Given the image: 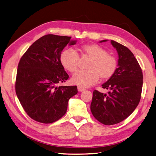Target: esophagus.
Here are the masks:
<instances>
[{"instance_id":"1","label":"esophagus","mask_w":156,"mask_h":156,"mask_svg":"<svg viewBox=\"0 0 156 156\" xmlns=\"http://www.w3.org/2000/svg\"><path fill=\"white\" fill-rule=\"evenodd\" d=\"M78 90L79 92H82V91L85 90V89H84V88L81 87H78Z\"/></svg>"}]
</instances>
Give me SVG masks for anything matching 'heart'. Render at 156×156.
<instances>
[{"mask_svg": "<svg viewBox=\"0 0 156 156\" xmlns=\"http://www.w3.org/2000/svg\"><path fill=\"white\" fill-rule=\"evenodd\" d=\"M80 50L82 57L87 56L90 60L87 66L88 69L79 70L73 75V84L88 87L97 82L100 77L102 80H107L115 75L118 68L117 59L115 55L108 54L102 46L96 44H86L82 46ZM59 59L67 71L74 72L77 70L80 58L74 49H65L61 53Z\"/></svg>", "mask_w": 156, "mask_h": 156, "instance_id": "obj_1", "label": "heart"}]
</instances>
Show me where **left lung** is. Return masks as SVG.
<instances>
[{
    "label": "left lung",
    "mask_w": 156,
    "mask_h": 156,
    "mask_svg": "<svg viewBox=\"0 0 156 156\" xmlns=\"http://www.w3.org/2000/svg\"><path fill=\"white\" fill-rule=\"evenodd\" d=\"M111 44L119 54L118 68L102 85L108 89V93L94 90L90 105L94 117L106 125L119 123L134 111L140 101L143 87V73L133 53L115 41L111 40Z\"/></svg>",
    "instance_id": "obj_1"
}]
</instances>
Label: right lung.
Listing matches in <instances>:
<instances>
[{
	"label": "right lung",
	"instance_id": "obj_1",
	"mask_svg": "<svg viewBox=\"0 0 156 156\" xmlns=\"http://www.w3.org/2000/svg\"><path fill=\"white\" fill-rule=\"evenodd\" d=\"M72 37L48 34L35 41L19 62L15 91L29 117L42 123L57 121L64 116L69 99L77 94L76 86H59L69 76L59 57Z\"/></svg>",
	"mask_w": 156,
	"mask_h": 156
}]
</instances>
